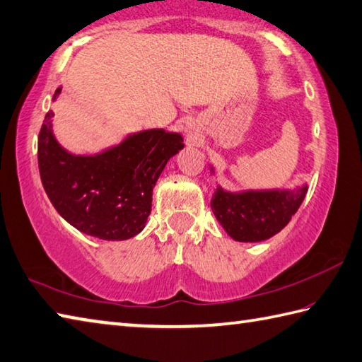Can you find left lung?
Here are the masks:
<instances>
[{
  "mask_svg": "<svg viewBox=\"0 0 362 362\" xmlns=\"http://www.w3.org/2000/svg\"><path fill=\"white\" fill-rule=\"evenodd\" d=\"M308 187L292 191H247L233 194L216 189L211 210L237 242H262L281 232L300 209Z\"/></svg>",
  "mask_w": 362,
  "mask_h": 362,
  "instance_id": "obj_1",
  "label": "left lung"
}]
</instances>
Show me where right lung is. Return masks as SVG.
I'll list each match as a JSON object with an SVG mask.
<instances>
[{
    "label": "right lung",
    "instance_id": "1",
    "mask_svg": "<svg viewBox=\"0 0 362 362\" xmlns=\"http://www.w3.org/2000/svg\"><path fill=\"white\" fill-rule=\"evenodd\" d=\"M61 92L56 89L53 100ZM53 111L40 127V180L58 214L80 232L127 240L143 230L152 191L168 160L183 147L179 133L146 130L94 157L64 151L52 132Z\"/></svg>",
    "mask_w": 362,
    "mask_h": 362
}]
</instances>
